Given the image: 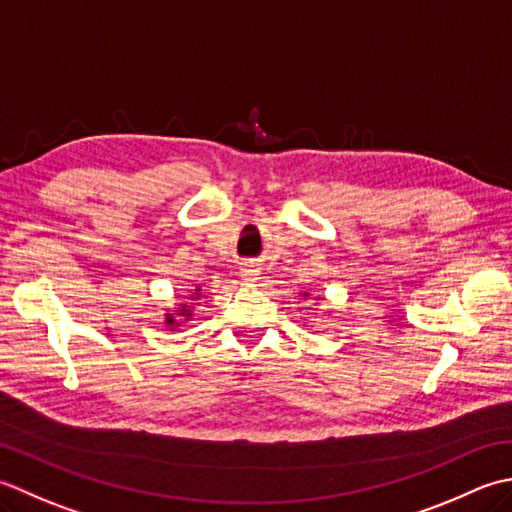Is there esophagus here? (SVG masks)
<instances>
[{"label":"esophagus","instance_id":"obj_1","mask_svg":"<svg viewBox=\"0 0 512 512\" xmlns=\"http://www.w3.org/2000/svg\"><path fill=\"white\" fill-rule=\"evenodd\" d=\"M241 280L245 285H256L260 280V267L254 263H245L241 267Z\"/></svg>","mask_w":512,"mask_h":512}]
</instances>
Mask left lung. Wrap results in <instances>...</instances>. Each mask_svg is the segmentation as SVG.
Returning <instances> with one entry per match:
<instances>
[{
  "instance_id": "left-lung-1",
  "label": "left lung",
  "mask_w": 512,
  "mask_h": 512,
  "mask_svg": "<svg viewBox=\"0 0 512 512\" xmlns=\"http://www.w3.org/2000/svg\"><path fill=\"white\" fill-rule=\"evenodd\" d=\"M302 296H307V298H309V294H307V291H305V294H302Z\"/></svg>"
}]
</instances>
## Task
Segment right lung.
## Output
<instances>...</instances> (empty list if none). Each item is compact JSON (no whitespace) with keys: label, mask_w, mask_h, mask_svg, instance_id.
<instances>
[{"label":"right lung","mask_w":512,"mask_h":512,"mask_svg":"<svg viewBox=\"0 0 512 512\" xmlns=\"http://www.w3.org/2000/svg\"><path fill=\"white\" fill-rule=\"evenodd\" d=\"M198 300H203V289L201 287H196L194 291H190V296H185L181 305L174 307L172 314H165V325L172 327V331H174L176 327L185 325L187 320H192Z\"/></svg>","instance_id":"add662e5"}]
</instances>
